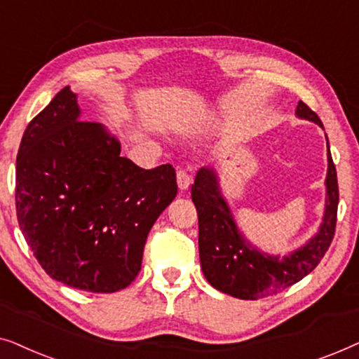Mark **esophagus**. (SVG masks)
<instances>
[{"label": "esophagus", "instance_id": "1", "mask_svg": "<svg viewBox=\"0 0 359 359\" xmlns=\"http://www.w3.org/2000/svg\"><path fill=\"white\" fill-rule=\"evenodd\" d=\"M176 180H178V188L181 191H186L191 186V176L189 173H186L184 170H180L178 173H176Z\"/></svg>", "mask_w": 359, "mask_h": 359}]
</instances>
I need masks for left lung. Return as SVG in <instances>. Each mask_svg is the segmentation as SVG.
<instances>
[{
  "mask_svg": "<svg viewBox=\"0 0 359 359\" xmlns=\"http://www.w3.org/2000/svg\"><path fill=\"white\" fill-rule=\"evenodd\" d=\"M296 114L323 127L306 102L299 101ZM327 151V201L320 230L304 247L283 258L259 252L238 232L227 201L220 193L214 168L198 171L194 184L191 186V198L199 217L201 268L210 286L229 296L255 301L281 292L313 271L330 247L337 225V170L330 149Z\"/></svg>",
  "mask_w": 359,
  "mask_h": 359,
  "instance_id": "obj_1",
  "label": "left lung"
}]
</instances>
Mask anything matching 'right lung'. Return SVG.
I'll return each instance as SVG.
<instances>
[{"instance_id": "right-lung-1", "label": "right lung", "mask_w": 359, "mask_h": 359, "mask_svg": "<svg viewBox=\"0 0 359 359\" xmlns=\"http://www.w3.org/2000/svg\"><path fill=\"white\" fill-rule=\"evenodd\" d=\"M178 193L170 163L144 170L65 86L29 122L16 160V214L48 276L88 292L129 286L147 235Z\"/></svg>"}]
</instances>
